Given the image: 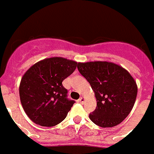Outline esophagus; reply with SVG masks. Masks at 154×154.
Masks as SVG:
<instances>
[{"instance_id": "obj_1", "label": "esophagus", "mask_w": 154, "mask_h": 154, "mask_svg": "<svg viewBox=\"0 0 154 154\" xmlns=\"http://www.w3.org/2000/svg\"><path fill=\"white\" fill-rule=\"evenodd\" d=\"M85 98H84V97H80V98H79V100H78V101L80 103H81V104H83V103L85 102Z\"/></svg>"}]
</instances>
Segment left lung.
<instances>
[{
  "mask_svg": "<svg viewBox=\"0 0 154 154\" xmlns=\"http://www.w3.org/2000/svg\"><path fill=\"white\" fill-rule=\"evenodd\" d=\"M77 69L97 99L90 119L102 128L121 123L133 109L137 95L136 83L130 73L117 64L101 61L79 63Z\"/></svg>",
  "mask_w": 154,
  "mask_h": 154,
  "instance_id": "1",
  "label": "left lung"
}]
</instances>
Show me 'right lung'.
I'll list each match as a JSON object with an SVG mask.
<instances>
[{
	"instance_id": "1",
	"label": "right lung",
	"mask_w": 154,
	"mask_h": 154,
	"mask_svg": "<svg viewBox=\"0 0 154 154\" xmlns=\"http://www.w3.org/2000/svg\"><path fill=\"white\" fill-rule=\"evenodd\" d=\"M77 63L62 57L45 59L34 64L21 78V103L33 122L42 126L60 123L75 101L67 97L63 80L76 69Z\"/></svg>"
}]
</instances>
